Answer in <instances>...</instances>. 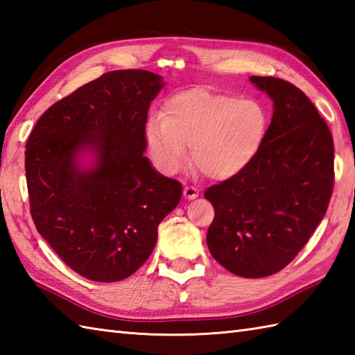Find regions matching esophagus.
<instances>
[{
	"mask_svg": "<svg viewBox=\"0 0 355 355\" xmlns=\"http://www.w3.org/2000/svg\"><path fill=\"white\" fill-rule=\"evenodd\" d=\"M183 193H184V198H187V200H195L198 197V189L197 187H193V186H186L184 187V191H183Z\"/></svg>",
	"mask_w": 355,
	"mask_h": 355,
	"instance_id": "esophagus-1",
	"label": "esophagus"
}]
</instances>
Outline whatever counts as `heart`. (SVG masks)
I'll use <instances>...</instances> for the list:
<instances>
[{"mask_svg":"<svg viewBox=\"0 0 355 355\" xmlns=\"http://www.w3.org/2000/svg\"><path fill=\"white\" fill-rule=\"evenodd\" d=\"M268 111L261 101L205 88L186 89L164 102L163 116L148 119L145 139L155 164L177 173L189 162L212 180L243 173L266 145Z\"/></svg>","mask_w":355,"mask_h":355,"instance_id":"1","label":"heart"}]
</instances>
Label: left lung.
Returning <instances> with one entry per match:
<instances>
[{
  "label": "left lung",
  "mask_w": 355,
  "mask_h": 355,
  "mask_svg": "<svg viewBox=\"0 0 355 355\" xmlns=\"http://www.w3.org/2000/svg\"><path fill=\"white\" fill-rule=\"evenodd\" d=\"M250 82L273 101L267 141L243 173L209 187L205 197L215 209L210 253L230 273L254 279L288 266L325 216L334 143L297 87L270 76Z\"/></svg>",
  "instance_id": "obj_1"
}]
</instances>
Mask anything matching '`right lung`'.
<instances>
[{"label":"right lung","mask_w":355,"mask_h":355,"mask_svg":"<svg viewBox=\"0 0 355 355\" xmlns=\"http://www.w3.org/2000/svg\"><path fill=\"white\" fill-rule=\"evenodd\" d=\"M163 78L116 70L44 112L26 145L30 214L67 266L117 282L153 253L157 229L182 200V184L145 157L148 110Z\"/></svg>","instance_id":"1"}]
</instances>
